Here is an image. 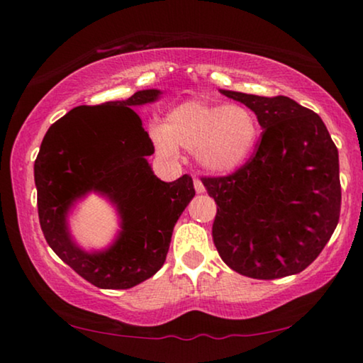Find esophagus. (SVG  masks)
I'll list each match as a JSON object with an SVG mask.
<instances>
[{
	"label": "esophagus",
	"instance_id": "esophagus-1",
	"mask_svg": "<svg viewBox=\"0 0 363 363\" xmlns=\"http://www.w3.org/2000/svg\"><path fill=\"white\" fill-rule=\"evenodd\" d=\"M193 186H195V191H196V193H203V191H205V185H203L200 178H196V177L193 178Z\"/></svg>",
	"mask_w": 363,
	"mask_h": 363
}]
</instances>
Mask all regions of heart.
<instances>
[{
  "label": "heart",
  "mask_w": 363,
  "mask_h": 363,
  "mask_svg": "<svg viewBox=\"0 0 363 363\" xmlns=\"http://www.w3.org/2000/svg\"><path fill=\"white\" fill-rule=\"evenodd\" d=\"M155 148L175 157L178 147L196 152L198 162L208 170L226 173L246 162L259 137V125L250 108L213 106L188 101L167 113L165 123L150 130Z\"/></svg>",
  "instance_id": "b5f03b06"
}]
</instances>
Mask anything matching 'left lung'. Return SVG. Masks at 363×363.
<instances>
[{
	"mask_svg": "<svg viewBox=\"0 0 363 363\" xmlns=\"http://www.w3.org/2000/svg\"><path fill=\"white\" fill-rule=\"evenodd\" d=\"M256 113V152L226 177H201L218 210L213 242L233 271L279 279L304 271L340 216L339 152L322 118L289 97L221 91Z\"/></svg>",
	"mask_w": 363,
	"mask_h": 363,
	"instance_id": "obj_1",
	"label": "left lung"
}]
</instances>
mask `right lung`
I'll use <instances>...</instances> for the list:
<instances>
[{"instance_id": "right-lung-1", "label": "right lung", "mask_w": 363, "mask_h": 363, "mask_svg": "<svg viewBox=\"0 0 363 363\" xmlns=\"http://www.w3.org/2000/svg\"><path fill=\"white\" fill-rule=\"evenodd\" d=\"M160 91H138L127 101L79 106L54 122L34 162L38 215L52 251L101 289H128L165 262L173 226L195 196L190 175L162 182L147 158L155 152L133 106L153 102ZM116 203L123 231L116 245L89 255L68 238L65 216L87 191Z\"/></svg>"}]
</instances>
